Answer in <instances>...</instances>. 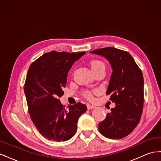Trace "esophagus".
Listing matches in <instances>:
<instances>
[{
  "instance_id": "obj_1",
  "label": "esophagus",
  "mask_w": 161,
  "mask_h": 161,
  "mask_svg": "<svg viewBox=\"0 0 161 161\" xmlns=\"http://www.w3.org/2000/svg\"><path fill=\"white\" fill-rule=\"evenodd\" d=\"M87 108H88V109H92L95 108V106L93 105L88 104V105H87Z\"/></svg>"
}]
</instances>
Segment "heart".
<instances>
[{
  "instance_id": "b5f03b06",
  "label": "heart",
  "mask_w": 161,
  "mask_h": 161,
  "mask_svg": "<svg viewBox=\"0 0 161 161\" xmlns=\"http://www.w3.org/2000/svg\"><path fill=\"white\" fill-rule=\"evenodd\" d=\"M100 66H104V64L103 63V62H101L100 60H92L91 62V69H95V68H97V67H99ZM86 97H88L89 99H92V95H91V92H86Z\"/></svg>"
}]
</instances>
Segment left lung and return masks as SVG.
I'll return each instance as SVG.
<instances>
[{"mask_svg":"<svg viewBox=\"0 0 161 161\" xmlns=\"http://www.w3.org/2000/svg\"><path fill=\"white\" fill-rule=\"evenodd\" d=\"M90 53L106 58L112 71L107 95L115 103L105 119L99 124L102 135L111 139L127 136L137 126L144 104V79L142 71L128 52L108 47Z\"/></svg>","mask_w":161,"mask_h":161,"instance_id":"1","label":"left lung"}]
</instances>
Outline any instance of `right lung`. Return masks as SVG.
<instances>
[{
  "mask_svg": "<svg viewBox=\"0 0 161 161\" xmlns=\"http://www.w3.org/2000/svg\"><path fill=\"white\" fill-rule=\"evenodd\" d=\"M85 53L52 51L33 62L28 70L24 92L29 113L37 130L48 140L60 142L72 138L79 117L86 111L81 103L69 105L66 110L59 100L68 72Z\"/></svg>",
  "mask_w": 161,
  "mask_h": 161,
  "instance_id": "right-lung-1",
  "label": "right lung"
}]
</instances>
